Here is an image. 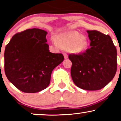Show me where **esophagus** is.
I'll list each match as a JSON object with an SVG mask.
<instances>
[{
  "mask_svg": "<svg viewBox=\"0 0 121 121\" xmlns=\"http://www.w3.org/2000/svg\"><path fill=\"white\" fill-rule=\"evenodd\" d=\"M63 56H64V58L65 59H67L68 58V55H67L66 53H63Z\"/></svg>",
  "mask_w": 121,
  "mask_h": 121,
  "instance_id": "obj_1",
  "label": "esophagus"
}]
</instances>
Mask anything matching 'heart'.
I'll return each mask as SVG.
<instances>
[{
  "instance_id": "b5f03b06",
  "label": "heart",
  "mask_w": 121,
  "mask_h": 121,
  "mask_svg": "<svg viewBox=\"0 0 121 121\" xmlns=\"http://www.w3.org/2000/svg\"><path fill=\"white\" fill-rule=\"evenodd\" d=\"M53 43L56 46L60 45L65 48H69L72 53L81 54L85 51L87 47V41L81 34L76 32L62 34L58 37V38L53 37Z\"/></svg>"
}]
</instances>
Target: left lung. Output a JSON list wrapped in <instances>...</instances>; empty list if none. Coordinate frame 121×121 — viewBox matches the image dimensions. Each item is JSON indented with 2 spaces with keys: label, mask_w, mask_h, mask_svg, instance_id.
I'll return each instance as SVG.
<instances>
[{
  "label": "left lung",
  "mask_w": 121,
  "mask_h": 121,
  "mask_svg": "<svg viewBox=\"0 0 121 121\" xmlns=\"http://www.w3.org/2000/svg\"><path fill=\"white\" fill-rule=\"evenodd\" d=\"M91 48L85 53L69 54L70 70L74 84L88 91L101 89L115 76L117 68V49L111 38L97 30H87Z\"/></svg>",
  "instance_id": "1"
}]
</instances>
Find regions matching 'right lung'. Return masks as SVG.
<instances>
[{"mask_svg":"<svg viewBox=\"0 0 121 121\" xmlns=\"http://www.w3.org/2000/svg\"><path fill=\"white\" fill-rule=\"evenodd\" d=\"M47 32L33 28L15 34L5 47L4 70L9 81L25 93L49 86L53 70L63 61L62 54L49 52Z\"/></svg>","mask_w":121,"mask_h":121,"instance_id":"add662e5","label":"right lung"}]
</instances>
